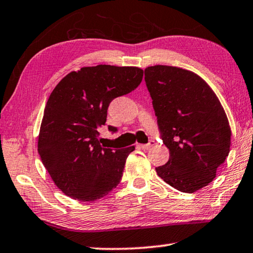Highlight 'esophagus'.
I'll return each mask as SVG.
<instances>
[{
	"label": "esophagus",
	"mask_w": 253,
	"mask_h": 253,
	"mask_svg": "<svg viewBox=\"0 0 253 253\" xmlns=\"http://www.w3.org/2000/svg\"><path fill=\"white\" fill-rule=\"evenodd\" d=\"M155 144H156L155 140H150V141L146 144H139V148L142 149V150H148V149H150L152 146H155Z\"/></svg>",
	"instance_id": "34e87169"
}]
</instances>
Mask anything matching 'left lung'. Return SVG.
Wrapping results in <instances>:
<instances>
[{"mask_svg":"<svg viewBox=\"0 0 253 253\" xmlns=\"http://www.w3.org/2000/svg\"><path fill=\"white\" fill-rule=\"evenodd\" d=\"M157 123L170 157L156 168L171 187L194 193L209 185L231 146L225 112L212 88L193 72L157 65L144 69Z\"/></svg>","mask_w":253,"mask_h":253,"instance_id":"1","label":"left lung"}]
</instances>
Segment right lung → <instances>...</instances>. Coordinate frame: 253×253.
<instances>
[{"label":"right lung","instance_id":"right-lung-1","mask_svg":"<svg viewBox=\"0 0 253 253\" xmlns=\"http://www.w3.org/2000/svg\"><path fill=\"white\" fill-rule=\"evenodd\" d=\"M143 77L138 67L98 65L69 73L48 98L40 126L38 152L65 195L94 202L117 187L134 147L102 146L99 129L114 98L134 90ZM109 131L117 132L109 126Z\"/></svg>","mask_w":253,"mask_h":253}]
</instances>
